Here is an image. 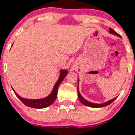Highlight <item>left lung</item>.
<instances>
[{
  "label": "left lung",
  "mask_w": 135,
  "mask_h": 135,
  "mask_svg": "<svg viewBox=\"0 0 135 135\" xmlns=\"http://www.w3.org/2000/svg\"><path fill=\"white\" fill-rule=\"evenodd\" d=\"M109 32H110V33H112V34H115V35L120 37V34H118L116 32H115V31H114V30H112V28H109ZM78 90V98H79V99H80V101L81 103H83V104L85 105L91 107V108H102V107H105V106L108 105H109L110 103H112V102H113V101H114L115 99H116V97H115V98L113 99H112V100H109V101H108V102H106V103H103V104H96V103H90V102H89V101H86V99H84L83 98L82 96H81L80 94V92H79V90H78H78Z\"/></svg>",
  "instance_id": "obj_1"
}]
</instances>
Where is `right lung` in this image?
<instances>
[{
  "mask_svg": "<svg viewBox=\"0 0 135 135\" xmlns=\"http://www.w3.org/2000/svg\"><path fill=\"white\" fill-rule=\"evenodd\" d=\"M68 74V71L67 70H61L60 76L59 78L56 82L54 86V88L53 89V91L51 92V93L44 99H24L19 96L14 91L15 95H16L20 100L23 103V104L26 105L27 107H30L32 108H36V109H41V108H45L51 105L55 100L56 97L57 96V90L59 88V85L64 79L66 75Z\"/></svg>",
  "mask_w": 135,
  "mask_h": 135,
  "instance_id": "1",
  "label": "right lung"
}]
</instances>
